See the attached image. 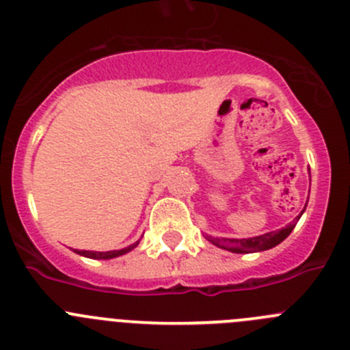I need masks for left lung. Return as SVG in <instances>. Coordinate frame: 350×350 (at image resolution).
I'll list each match as a JSON object with an SVG mask.
<instances>
[{
    "mask_svg": "<svg viewBox=\"0 0 350 350\" xmlns=\"http://www.w3.org/2000/svg\"><path fill=\"white\" fill-rule=\"evenodd\" d=\"M304 211H306V208H304ZM302 212H300V215H302ZM300 215L297 217L295 221H293L292 224H290V226L283 228V230H280V231H273V233L260 234V237L243 238V240H234V238L231 240V238L208 237L207 240L212 241L214 245H217L219 249L230 250V252H234V254H252V252H260V250H269V249H273V247H276V245L282 243V241L285 240L290 233H292V230L295 228L297 221L300 219Z\"/></svg>",
    "mask_w": 350,
    "mask_h": 350,
    "instance_id": "1",
    "label": "left lung"
}]
</instances>
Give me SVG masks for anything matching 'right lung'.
I'll return each mask as SVG.
<instances>
[{"mask_svg":"<svg viewBox=\"0 0 350 350\" xmlns=\"http://www.w3.org/2000/svg\"><path fill=\"white\" fill-rule=\"evenodd\" d=\"M138 245V241L133 245H129V247H126V249L122 250H110V252H93V250H77V254H81V256L84 257H90V259H112V257H119L122 256V254L129 252V250H133Z\"/></svg>","mask_w":350,"mask_h":350,"instance_id":"obj_1","label":"right lung"}]
</instances>
